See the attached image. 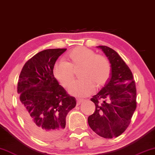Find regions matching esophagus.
<instances>
[{
  "label": "esophagus",
  "instance_id": "obj_1",
  "mask_svg": "<svg viewBox=\"0 0 155 155\" xmlns=\"http://www.w3.org/2000/svg\"><path fill=\"white\" fill-rule=\"evenodd\" d=\"M83 101H84V99H82V98H77V104L78 105L80 104Z\"/></svg>",
  "mask_w": 155,
  "mask_h": 155
}]
</instances>
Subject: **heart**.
<instances>
[{
  "label": "heart",
  "instance_id": "heart-1",
  "mask_svg": "<svg viewBox=\"0 0 155 155\" xmlns=\"http://www.w3.org/2000/svg\"><path fill=\"white\" fill-rule=\"evenodd\" d=\"M66 62L57 61L53 66V75L62 86L68 87L74 80V70L82 66L80 78L68 89L71 95L84 97L92 94L96 87H104L110 79L111 66L104 56L96 54L85 47H76L66 57Z\"/></svg>",
  "mask_w": 155,
  "mask_h": 155
}]
</instances>
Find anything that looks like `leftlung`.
<instances>
[{
	"instance_id": "8db88e82",
	"label": "left lung",
	"mask_w": 155,
	"mask_h": 155,
	"mask_svg": "<svg viewBox=\"0 0 155 155\" xmlns=\"http://www.w3.org/2000/svg\"><path fill=\"white\" fill-rule=\"evenodd\" d=\"M97 48L110 63L111 74L104 87L91 98L96 110L89 116L88 124L98 136L113 138L120 136L131 122L136 108V84L129 66L115 50Z\"/></svg>"
}]
</instances>
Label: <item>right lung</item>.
I'll list each match as a JSON object with an SVG mask.
<instances>
[{
    "mask_svg": "<svg viewBox=\"0 0 155 155\" xmlns=\"http://www.w3.org/2000/svg\"><path fill=\"white\" fill-rule=\"evenodd\" d=\"M66 49L41 51L24 64L17 84L21 114L28 129L42 140L61 135L76 99L59 84L53 66Z\"/></svg>",
    "mask_w": 155,
    "mask_h": 155,
    "instance_id": "obj_1",
    "label": "right lung"
}]
</instances>
